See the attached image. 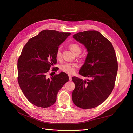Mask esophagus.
Wrapping results in <instances>:
<instances>
[{
    "mask_svg": "<svg viewBox=\"0 0 133 133\" xmlns=\"http://www.w3.org/2000/svg\"><path fill=\"white\" fill-rule=\"evenodd\" d=\"M69 80L71 81L72 80V76L71 75H69Z\"/></svg>",
    "mask_w": 133,
    "mask_h": 133,
    "instance_id": "obj_1",
    "label": "esophagus"
}]
</instances>
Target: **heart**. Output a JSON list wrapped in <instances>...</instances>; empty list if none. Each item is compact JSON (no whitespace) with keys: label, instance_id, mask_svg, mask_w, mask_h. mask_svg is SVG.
<instances>
[{"label":"heart","instance_id":"b5f03b06","mask_svg":"<svg viewBox=\"0 0 133 133\" xmlns=\"http://www.w3.org/2000/svg\"><path fill=\"white\" fill-rule=\"evenodd\" d=\"M69 48L71 50V51L75 54L77 52H80L81 51V47L76 43H71L69 44ZM62 56V50L61 48L57 49L56 52V57L57 59H60ZM77 65L75 63H65L61 65L60 69L61 70L67 74H74L75 71V69L77 68Z\"/></svg>","mask_w":133,"mask_h":133}]
</instances>
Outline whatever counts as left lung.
Masks as SVG:
<instances>
[{
    "label": "left lung",
    "instance_id": "8db88e82",
    "mask_svg": "<svg viewBox=\"0 0 133 133\" xmlns=\"http://www.w3.org/2000/svg\"><path fill=\"white\" fill-rule=\"evenodd\" d=\"M73 38L83 44L88 51L84 64L79 74L87 81L73 77L75 88L74 103L82 109L95 108L108 97L115 86L118 63L111 42L98 31H86Z\"/></svg>",
    "mask_w": 133,
    "mask_h": 133
}]
</instances>
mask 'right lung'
<instances>
[{
  "label": "right lung",
  "instance_id": "obj_1",
  "mask_svg": "<svg viewBox=\"0 0 133 133\" xmlns=\"http://www.w3.org/2000/svg\"><path fill=\"white\" fill-rule=\"evenodd\" d=\"M70 34L43 30L24 46L18 60V82L25 96L34 105L42 108L53 105L58 91L69 81L68 75L63 72L51 78L47 75L57 63V50ZM58 69L52 67V71Z\"/></svg>",
  "mask_w": 133,
  "mask_h": 133
}]
</instances>
